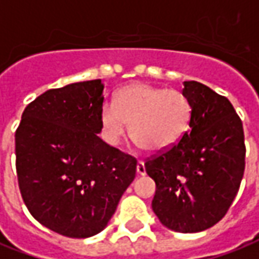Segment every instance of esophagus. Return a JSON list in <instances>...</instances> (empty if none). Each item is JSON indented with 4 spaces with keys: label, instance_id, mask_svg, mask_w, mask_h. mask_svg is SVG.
Returning <instances> with one entry per match:
<instances>
[{
    "label": "esophagus",
    "instance_id": "34e87169",
    "mask_svg": "<svg viewBox=\"0 0 259 259\" xmlns=\"http://www.w3.org/2000/svg\"><path fill=\"white\" fill-rule=\"evenodd\" d=\"M137 174H139V175H144V174H146V167H144V162H143V161H139V162H137Z\"/></svg>",
    "mask_w": 259,
    "mask_h": 259
}]
</instances>
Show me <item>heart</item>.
Here are the masks:
<instances>
[{
	"label": "heart",
	"mask_w": 259,
	"mask_h": 259,
	"mask_svg": "<svg viewBox=\"0 0 259 259\" xmlns=\"http://www.w3.org/2000/svg\"><path fill=\"white\" fill-rule=\"evenodd\" d=\"M191 120V104L182 92L147 84H132L115 97V106L101 112L102 133L117 146L127 135L143 150L158 153L172 147L184 136Z\"/></svg>",
	"instance_id": "1"
}]
</instances>
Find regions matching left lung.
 I'll return each mask as SVG.
<instances>
[{
	"label": "left lung",
	"instance_id": "left-lung-1",
	"mask_svg": "<svg viewBox=\"0 0 259 259\" xmlns=\"http://www.w3.org/2000/svg\"><path fill=\"white\" fill-rule=\"evenodd\" d=\"M191 130L144 164L155 182L153 210L167 229L198 233L220 222L245 168L241 119L230 101L198 81H185Z\"/></svg>",
	"mask_w": 259,
	"mask_h": 259
}]
</instances>
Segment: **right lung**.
<instances>
[{"instance_id":"add662e5","label":"right lung","mask_w":259,"mask_h":259,"mask_svg":"<svg viewBox=\"0 0 259 259\" xmlns=\"http://www.w3.org/2000/svg\"><path fill=\"white\" fill-rule=\"evenodd\" d=\"M101 79L49 90L30 102L15 133L16 175L30 214L54 233L95 236L136 177L137 160L99 137Z\"/></svg>"}]
</instances>
